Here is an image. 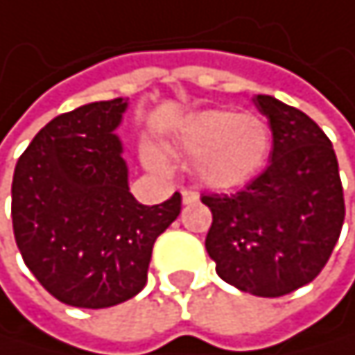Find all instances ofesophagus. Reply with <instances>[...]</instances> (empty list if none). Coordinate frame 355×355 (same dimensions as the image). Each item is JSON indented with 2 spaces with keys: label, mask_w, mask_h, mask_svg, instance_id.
<instances>
[{
  "label": "esophagus",
  "mask_w": 355,
  "mask_h": 355,
  "mask_svg": "<svg viewBox=\"0 0 355 355\" xmlns=\"http://www.w3.org/2000/svg\"><path fill=\"white\" fill-rule=\"evenodd\" d=\"M181 196H183V204H196L200 200V193L196 189H183Z\"/></svg>",
  "instance_id": "1"
}]
</instances>
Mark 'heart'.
Returning a JSON list of instances; mask_svg holds the SVG:
<instances>
[{"mask_svg": "<svg viewBox=\"0 0 355 355\" xmlns=\"http://www.w3.org/2000/svg\"><path fill=\"white\" fill-rule=\"evenodd\" d=\"M176 147L193 155V172L204 185L234 189L248 183L267 162L271 128L254 113L202 111L179 128ZM143 159L153 172L168 174L172 170L170 157L159 147H145Z\"/></svg>", "mask_w": 355, "mask_h": 355, "instance_id": "1", "label": "heart"}]
</instances>
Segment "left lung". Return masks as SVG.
I'll return each instance as SVG.
<instances>
[{
    "mask_svg": "<svg viewBox=\"0 0 355 355\" xmlns=\"http://www.w3.org/2000/svg\"><path fill=\"white\" fill-rule=\"evenodd\" d=\"M273 135L271 164L236 193H204L212 212L206 250L227 284L282 297L324 269L345 218L333 143L303 111L254 96Z\"/></svg>",
    "mask_w": 355,
    "mask_h": 355,
    "instance_id": "8db88e82",
    "label": "left lung"
}]
</instances>
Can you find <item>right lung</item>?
I'll list each match as a JSON object with an SVG mask.
<instances>
[{
	"label": "right lung",
	"instance_id": "right-lung-1",
	"mask_svg": "<svg viewBox=\"0 0 355 355\" xmlns=\"http://www.w3.org/2000/svg\"><path fill=\"white\" fill-rule=\"evenodd\" d=\"M128 101L54 117L16 162L12 227L22 261L58 301L101 309L147 284L151 250L181 212V193L143 206L128 189L115 128Z\"/></svg>",
	"mask_w": 355,
	"mask_h": 355
}]
</instances>
